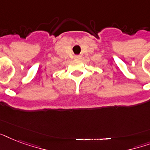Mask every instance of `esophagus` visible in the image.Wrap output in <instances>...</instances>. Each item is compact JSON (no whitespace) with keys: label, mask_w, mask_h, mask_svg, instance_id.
I'll return each mask as SVG.
<instances>
[{"label":"esophagus","mask_w":150,"mask_h":150,"mask_svg":"<svg viewBox=\"0 0 150 150\" xmlns=\"http://www.w3.org/2000/svg\"><path fill=\"white\" fill-rule=\"evenodd\" d=\"M74 58H75V60H79V59L81 58V56H79V55H75V56L74 57Z\"/></svg>","instance_id":"1"}]
</instances>
